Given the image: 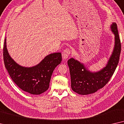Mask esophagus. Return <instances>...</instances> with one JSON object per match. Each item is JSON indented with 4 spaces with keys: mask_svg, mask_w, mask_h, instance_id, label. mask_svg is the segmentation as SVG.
Listing matches in <instances>:
<instances>
[{
    "mask_svg": "<svg viewBox=\"0 0 124 124\" xmlns=\"http://www.w3.org/2000/svg\"><path fill=\"white\" fill-rule=\"evenodd\" d=\"M70 54H71V51L70 49L66 48V49H65L62 53V58L63 59H67L68 58V57H69V55H70Z\"/></svg>",
    "mask_w": 124,
    "mask_h": 124,
    "instance_id": "esophagus-1",
    "label": "esophagus"
}]
</instances>
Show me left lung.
<instances>
[{
    "instance_id": "8db88e82",
    "label": "left lung",
    "mask_w": 124,
    "mask_h": 124,
    "mask_svg": "<svg viewBox=\"0 0 124 124\" xmlns=\"http://www.w3.org/2000/svg\"><path fill=\"white\" fill-rule=\"evenodd\" d=\"M110 29L115 35V46L106 66L101 70L90 71L84 64L72 58L67 61L70 69L71 87L76 93L83 95L95 93L106 85L115 72L119 61L121 45L116 23H112Z\"/></svg>"
}]
</instances>
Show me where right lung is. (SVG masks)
<instances>
[{
	"instance_id": "obj_1",
	"label": "right lung",
	"mask_w": 124,
	"mask_h": 124,
	"mask_svg": "<svg viewBox=\"0 0 124 124\" xmlns=\"http://www.w3.org/2000/svg\"><path fill=\"white\" fill-rule=\"evenodd\" d=\"M3 59L8 72L20 88L33 95H39L49 88L53 72L61 63L62 55L61 53L50 54L34 66H21L8 53L6 38L3 47Z\"/></svg>"
}]
</instances>
